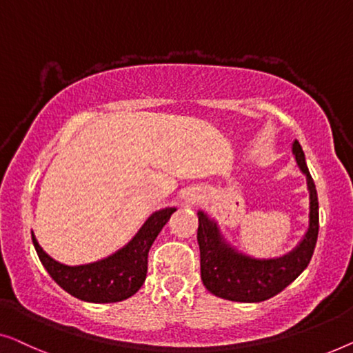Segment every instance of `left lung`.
Wrapping results in <instances>:
<instances>
[{
  "label": "left lung",
  "mask_w": 353,
  "mask_h": 353,
  "mask_svg": "<svg viewBox=\"0 0 353 353\" xmlns=\"http://www.w3.org/2000/svg\"><path fill=\"white\" fill-rule=\"evenodd\" d=\"M292 153L307 176V187L310 192V222L304 240L290 254L269 261L238 254L222 241L214 222L208 219L205 212H198L200 224L196 240L200 245L201 280L206 290L214 296L235 302L267 301L285 290L309 265L319 238V196L314 179L305 165L304 152L297 141L292 143Z\"/></svg>",
  "instance_id": "left-lung-1"
}]
</instances>
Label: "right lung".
<instances>
[{
	"mask_svg": "<svg viewBox=\"0 0 353 353\" xmlns=\"http://www.w3.org/2000/svg\"><path fill=\"white\" fill-rule=\"evenodd\" d=\"M176 208H166L152 214L128 246L89 265L59 264L43 251L32 232L33 246L48 274L68 294L96 304L120 302L141 290L147 276L148 250Z\"/></svg>",
	"mask_w": 353,
	"mask_h": 353,
	"instance_id": "1",
	"label": "right lung"
}]
</instances>
